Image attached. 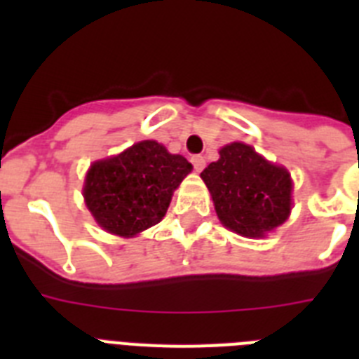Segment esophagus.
Returning a JSON list of instances; mask_svg holds the SVG:
<instances>
[{"label":"esophagus","mask_w":359,"mask_h":359,"mask_svg":"<svg viewBox=\"0 0 359 359\" xmlns=\"http://www.w3.org/2000/svg\"><path fill=\"white\" fill-rule=\"evenodd\" d=\"M190 161H192V165H194L196 172H201V170L205 169V163H207V161H205V158L199 156V154H196V156L190 158Z\"/></svg>","instance_id":"obj_1"}]
</instances>
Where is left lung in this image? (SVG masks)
I'll use <instances>...</instances> for the list:
<instances>
[{
	"instance_id": "left-lung-1",
	"label": "left lung",
	"mask_w": 359,
	"mask_h": 359,
	"mask_svg": "<svg viewBox=\"0 0 359 359\" xmlns=\"http://www.w3.org/2000/svg\"><path fill=\"white\" fill-rule=\"evenodd\" d=\"M219 221L244 237H264L291 212V176L241 142L224 145L201 172Z\"/></svg>"
}]
</instances>
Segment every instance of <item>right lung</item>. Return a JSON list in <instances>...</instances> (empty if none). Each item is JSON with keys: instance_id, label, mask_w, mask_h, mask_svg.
Listing matches in <instances>:
<instances>
[{"instance_id": "obj_1", "label": "right lung", "mask_w": 359, "mask_h": 359, "mask_svg": "<svg viewBox=\"0 0 359 359\" xmlns=\"http://www.w3.org/2000/svg\"><path fill=\"white\" fill-rule=\"evenodd\" d=\"M190 170L182 154H170L154 140L138 142L91 165L82 189L86 207L113 236H138L163 219L172 192Z\"/></svg>"}]
</instances>
